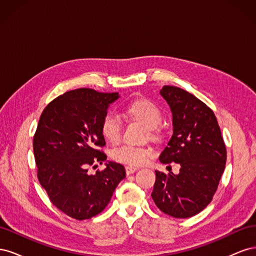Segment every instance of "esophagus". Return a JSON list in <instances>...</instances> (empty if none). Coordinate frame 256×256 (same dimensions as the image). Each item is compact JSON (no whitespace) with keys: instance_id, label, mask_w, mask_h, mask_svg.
<instances>
[{"instance_id":"34e87169","label":"esophagus","mask_w":256,"mask_h":256,"mask_svg":"<svg viewBox=\"0 0 256 256\" xmlns=\"http://www.w3.org/2000/svg\"><path fill=\"white\" fill-rule=\"evenodd\" d=\"M138 168H136V166H126V173H127V175H130V174L134 173L136 171H138Z\"/></svg>"}]
</instances>
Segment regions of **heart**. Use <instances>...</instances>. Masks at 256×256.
I'll return each mask as SVG.
<instances>
[{
	"instance_id": "1",
	"label": "heart",
	"mask_w": 256,
	"mask_h": 256,
	"mask_svg": "<svg viewBox=\"0 0 256 256\" xmlns=\"http://www.w3.org/2000/svg\"><path fill=\"white\" fill-rule=\"evenodd\" d=\"M124 112L128 118L146 125L152 138H158L160 136L161 130L159 124L162 120V111L150 99H136L124 108ZM100 130L108 142L118 143L120 140L122 131V125L118 116L113 112H106L100 122ZM152 156L154 150L150 147L129 144L122 145L112 152V158L115 161L130 166H143Z\"/></svg>"
}]
</instances>
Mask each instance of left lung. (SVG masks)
<instances>
[{
  "label": "left lung",
  "instance_id": "left-lung-1",
  "mask_svg": "<svg viewBox=\"0 0 256 256\" xmlns=\"http://www.w3.org/2000/svg\"><path fill=\"white\" fill-rule=\"evenodd\" d=\"M160 94L171 108L173 136L159 159L180 170L177 175L156 171L152 198L162 212L190 218L212 202L226 168V147L214 113L203 102L170 85Z\"/></svg>",
  "mask_w": 256,
  "mask_h": 256
}]
</instances>
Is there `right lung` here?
<instances>
[{
	"instance_id": "1",
	"label": "right lung",
	"mask_w": 256,
	"mask_h": 256,
	"mask_svg": "<svg viewBox=\"0 0 256 256\" xmlns=\"http://www.w3.org/2000/svg\"><path fill=\"white\" fill-rule=\"evenodd\" d=\"M118 92L92 88L66 92L44 108L34 136L37 177L52 204L76 220L90 219L109 204L125 168L109 162L88 174V166L106 160L100 122ZM92 166V168H94Z\"/></svg>"
}]
</instances>
